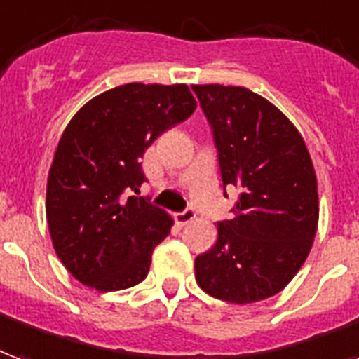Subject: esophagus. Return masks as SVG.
Listing matches in <instances>:
<instances>
[{
    "instance_id": "obj_1",
    "label": "esophagus",
    "mask_w": 359,
    "mask_h": 359,
    "mask_svg": "<svg viewBox=\"0 0 359 359\" xmlns=\"http://www.w3.org/2000/svg\"><path fill=\"white\" fill-rule=\"evenodd\" d=\"M194 219H196V213H194L192 209H184L182 213L175 215V220H177V224H180V226H187L188 222H192Z\"/></svg>"
}]
</instances>
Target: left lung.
<instances>
[{"instance_id": "1", "label": "left lung", "mask_w": 359, "mask_h": 359, "mask_svg": "<svg viewBox=\"0 0 359 359\" xmlns=\"http://www.w3.org/2000/svg\"><path fill=\"white\" fill-rule=\"evenodd\" d=\"M213 129L222 184L240 198L219 238L196 257V280L215 299L264 301L293 280L314 243L318 180L301 133L245 87L192 85Z\"/></svg>"}]
</instances>
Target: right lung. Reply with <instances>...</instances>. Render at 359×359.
<instances>
[{"mask_svg": "<svg viewBox=\"0 0 359 359\" xmlns=\"http://www.w3.org/2000/svg\"><path fill=\"white\" fill-rule=\"evenodd\" d=\"M196 110L188 85L127 83L91 98L66 126L47 179V222L66 270L87 287L144 280L172 219L139 194V159Z\"/></svg>", "mask_w": 359, "mask_h": 359, "instance_id": "add662e5", "label": "right lung"}]
</instances>
